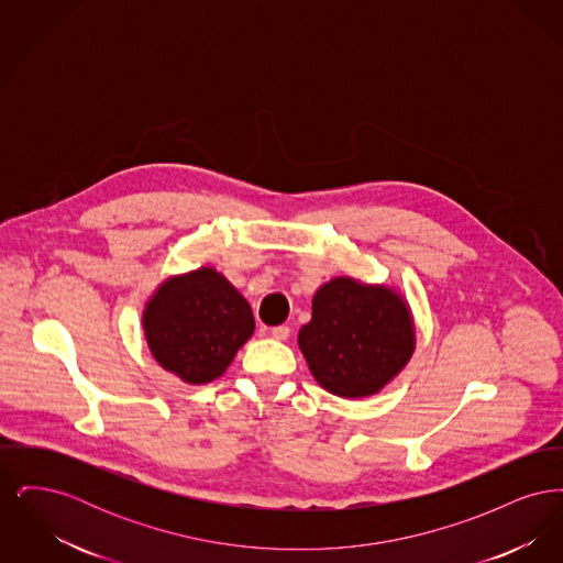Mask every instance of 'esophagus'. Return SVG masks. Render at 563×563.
<instances>
[{"label": "esophagus", "mask_w": 563, "mask_h": 563, "mask_svg": "<svg viewBox=\"0 0 563 563\" xmlns=\"http://www.w3.org/2000/svg\"><path fill=\"white\" fill-rule=\"evenodd\" d=\"M289 333H291V329H289L287 324H278V327H272V329H269V335H272L274 340H278V342H285V340L289 338Z\"/></svg>", "instance_id": "esophagus-1"}]
</instances>
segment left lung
Listing matches in <instances>:
<instances>
[{
  "instance_id": "obj_1",
  "label": "left lung",
  "mask_w": 563,
  "mask_h": 563,
  "mask_svg": "<svg viewBox=\"0 0 563 563\" xmlns=\"http://www.w3.org/2000/svg\"><path fill=\"white\" fill-rule=\"evenodd\" d=\"M299 350L324 390L358 399L382 390L407 365L416 335L401 295L333 278L312 299Z\"/></svg>"
}]
</instances>
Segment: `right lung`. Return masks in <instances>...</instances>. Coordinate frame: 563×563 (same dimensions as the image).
I'll return each instance as SVG.
<instances>
[{
	"label": "right lung",
	"instance_id": "right-lung-1",
	"mask_svg": "<svg viewBox=\"0 0 563 563\" xmlns=\"http://www.w3.org/2000/svg\"><path fill=\"white\" fill-rule=\"evenodd\" d=\"M145 340L164 369L188 384L223 374L253 335L249 301L219 272L200 268L162 283L143 312Z\"/></svg>",
	"mask_w": 563,
	"mask_h": 563
}]
</instances>
